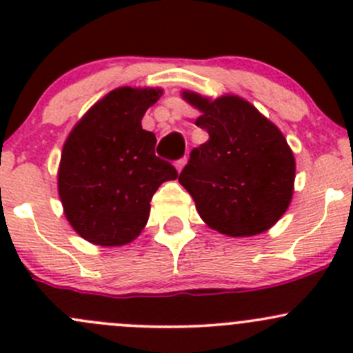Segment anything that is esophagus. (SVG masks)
Segmentation results:
<instances>
[{"instance_id":"obj_1","label":"esophagus","mask_w":353,"mask_h":353,"mask_svg":"<svg viewBox=\"0 0 353 353\" xmlns=\"http://www.w3.org/2000/svg\"><path fill=\"white\" fill-rule=\"evenodd\" d=\"M186 162H188V157H183V159L176 160V169L181 172V170H183V167L186 165Z\"/></svg>"}]
</instances>
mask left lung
Masks as SVG:
<instances>
[{
    "label": "left lung",
    "mask_w": 353,
    "mask_h": 353,
    "mask_svg": "<svg viewBox=\"0 0 353 353\" xmlns=\"http://www.w3.org/2000/svg\"><path fill=\"white\" fill-rule=\"evenodd\" d=\"M183 97L201 110L208 141L193 148L179 183L203 220L220 234L249 237L268 230L294 193L295 160L282 131L236 95Z\"/></svg>",
    "instance_id": "8db88e82"
}]
</instances>
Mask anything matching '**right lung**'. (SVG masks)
<instances>
[{
    "label": "right lung",
    "mask_w": 353,
    "mask_h": 353,
    "mask_svg": "<svg viewBox=\"0 0 353 353\" xmlns=\"http://www.w3.org/2000/svg\"><path fill=\"white\" fill-rule=\"evenodd\" d=\"M160 95L159 88H116L68 137L59 198L68 222L88 243H131L147 223L160 184L177 177L176 167L155 155V134L141 128Z\"/></svg>",
    "instance_id": "add662e5"
}]
</instances>
